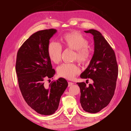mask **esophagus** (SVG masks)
Masks as SVG:
<instances>
[{
  "label": "esophagus",
  "instance_id": "34e87169",
  "mask_svg": "<svg viewBox=\"0 0 131 131\" xmlns=\"http://www.w3.org/2000/svg\"><path fill=\"white\" fill-rule=\"evenodd\" d=\"M74 85V83L72 82H68V87H70Z\"/></svg>",
  "mask_w": 131,
  "mask_h": 131
}]
</instances>
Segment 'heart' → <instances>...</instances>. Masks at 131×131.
Listing matches in <instances>:
<instances>
[{
	"instance_id": "b5f03b06",
	"label": "heart",
	"mask_w": 131,
	"mask_h": 131,
	"mask_svg": "<svg viewBox=\"0 0 131 131\" xmlns=\"http://www.w3.org/2000/svg\"><path fill=\"white\" fill-rule=\"evenodd\" d=\"M62 41L66 47L75 50L74 59L82 64L88 63L91 58V51L89 47V42L84 35L78 31L66 33L62 37ZM62 47L56 41H51L47 47V53L50 60L58 63L61 60ZM80 72V69L75 63H64L59 66L57 73L59 77L69 80L74 79Z\"/></svg>"
}]
</instances>
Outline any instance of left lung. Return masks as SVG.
I'll list each match as a JSON object with an SVG mask.
<instances>
[{
    "label": "left lung",
    "mask_w": 131,
    "mask_h": 131,
    "mask_svg": "<svg viewBox=\"0 0 131 131\" xmlns=\"http://www.w3.org/2000/svg\"><path fill=\"white\" fill-rule=\"evenodd\" d=\"M85 32L93 35L94 51L89 66L80 78H90L93 84L89 86L84 82L77 84L80 89L82 108L86 112L96 113L108 105L114 96L118 66L114 50L100 31L90 29Z\"/></svg>",
    "instance_id": "obj_1"
}]
</instances>
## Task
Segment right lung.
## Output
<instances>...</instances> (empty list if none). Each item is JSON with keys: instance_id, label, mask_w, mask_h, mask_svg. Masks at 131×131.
<instances>
[{"instance_id": "1", "label": "right lung", "mask_w": 131, "mask_h": 131, "mask_svg": "<svg viewBox=\"0 0 131 131\" xmlns=\"http://www.w3.org/2000/svg\"><path fill=\"white\" fill-rule=\"evenodd\" d=\"M57 30H39L27 39L18 50L16 72L22 95L31 109L41 115H52L57 110L61 96L68 84L60 78L47 87L46 79L52 78V69L47 53L50 39Z\"/></svg>"}]
</instances>
